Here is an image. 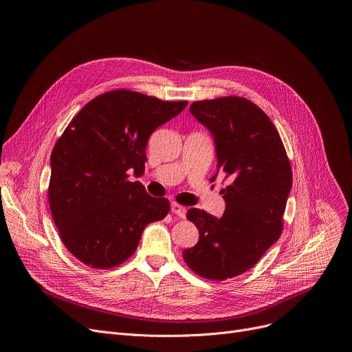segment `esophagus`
Here are the masks:
<instances>
[{
  "instance_id": "obj_1",
  "label": "esophagus",
  "mask_w": 352,
  "mask_h": 352,
  "mask_svg": "<svg viewBox=\"0 0 352 352\" xmlns=\"http://www.w3.org/2000/svg\"><path fill=\"white\" fill-rule=\"evenodd\" d=\"M171 212L174 214H177L178 217H181V219H184L186 216V208H184V206H181L178 204H173L171 205Z\"/></svg>"
}]
</instances>
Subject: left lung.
Masks as SVG:
<instances>
[{"label":"left lung","instance_id":"left-lung-1","mask_svg":"<svg viewBox=\"0 0 352 352\" xmlns=\"http://www.w3.org/2000/svg\"><path fill=\"white\" fill-rule=\"evenodd\" d=\"M190 114L213 136L217 175L230 177L221 189L224 214L189 209L199 230L195 246L184 249L185 263L200 277L227 280L252 269L280 238L292 171L270 118L243 97L195 102Z\"/></svg>","mask_w":352,"mask_h":352}]
</instances>
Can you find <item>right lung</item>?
<instances>
[{"label": "right lung", "instance_id": "add662e5", "mask_svg": "<svg viewBox=\"0 0 352 352\" xmlns=\"http://www.w3.org/2000/svg\"><path fill=\"white\" fill-rule=\"evenodd\" d=\"M188 102H162L131 90L94 97L56 143L48 202L69 252L94 269L125 262L144 227L163 220L170 202L150 196L139 182L147 140Z\"/></svg>", "mask_w": 352, "mask_h": 352}]
</instances>
